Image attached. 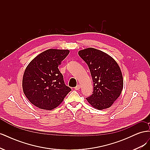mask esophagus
Returning a JSON list of instances; mask_svg holds the SVG:
<instances>
[{
  "label": "esophagus",
  "instance_id": "34e87169",
  "mask_svg": "<svg viewBox=\"0 0 150 150\" xmlns=\"http://www.w3.org/2000/svg\"><path fill=\"white\" fill-rule=\"evenodd\" d=\"M80 88H81V85L80 84H78V85L76 86L74 89H75V90H79Z\"/></svg>",
  "mask_w": 150,
  "mask_h": 150
}]
</instances>
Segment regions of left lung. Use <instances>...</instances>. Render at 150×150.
Listing matches in <instances>:
<instances>
[{
    "instance_id": "8db88e82",
    "label": "left lung",
    "mask_w": 150,
    "mask_h": 150,
    "mask_svg": "<svg viewBox=\"0 0 150 150\" xmlns=\"http://www.w3.org/2000/svg\"><path fill=\"white\" fill-rule=\"evenodd\" d=\"M79 56L86 62L91 74L94 90L86 98L94 108H110L123 88V78L119 65L108 54L92 47L81 50Z\"/></svg>"
}]
</instances>
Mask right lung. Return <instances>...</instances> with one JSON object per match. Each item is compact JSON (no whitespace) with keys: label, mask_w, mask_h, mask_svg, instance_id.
<instances>
[{"label":"right lung","mask_w":150,"mask_h":150,"mask_svg":"<svg viewBox=\"0 0 150 150\" xmlns=\"http://www.w3.org/2000/svg\"><path fill=\"white\" fill-rule=\"evenodd\" d=\"M69 53L67 49H49L34 57L26 67L22 89L26 98L36 107L52 110L71 91L65 85L58 69Z\"/></svg>","instance_id":"right-lung-1"}]
</instances>
